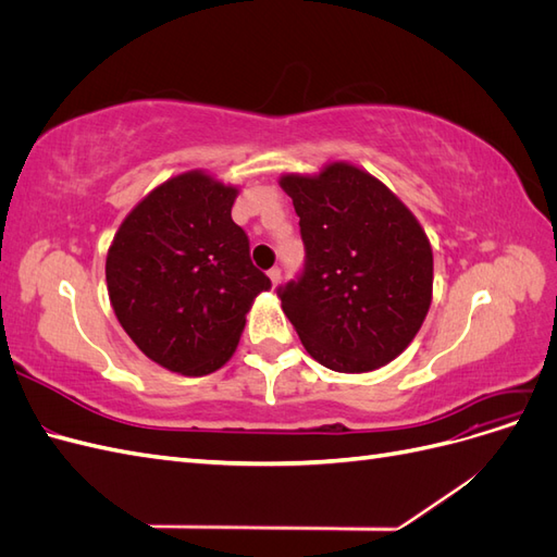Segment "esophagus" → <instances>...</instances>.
Instances as JSON below:
<instances>
[{
  "label": "esophagus",
  "mask_w": 557,
  "mask_h": 557,
  "mask_svg": "<svg viewBox=\"0 0 557 557\" xmlns=\"http://www.w3.org/2000/svg\"><path fill=\"white\" fill-rule=\"evenodd\" d=\"M267 274H269V278H272V283H274V285H278V283H281V269H278V267H272V269H269Z\"/></svg>",
  "instance_id": "esophagus-1"
}]
</instances>
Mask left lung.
Returning a JSON list of instances; mask_svg holds the SVG:
<instances>
[{
    "instance_id": "obj_1",
    "label": "left lung",
    "mask_w": 557,
    "mask_h": 557,
    "mask_svg": "<svg viewBox=\"0 0 557 557\" xmlns=\"http://www.w3.org/2000/svg\"><path fill=\"white\" fill-rule=\"evenodd\" d=\"M278 183L307 248L305 274L278 288V297L307 352L342 374L393 362L432 305L425 230L358 164L327 162L318 174H283Z\"/></svg>"
}]
</instances>
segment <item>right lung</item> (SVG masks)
Here are the masks:
<instances>
[{"instance_id": "right-lung-1", "label": "right lung", "mask_w": 557, "mask_h": 557, "mask_svg": "<svg viewBox=\"0 0 557 557\" xmlns=\"http://www.w3.org/2000/svg\"><path fill=\"white\" fill-rule=\"evenodd\" d=\"M237 185L193 170L150 190L117 227L107 288L117 323L148 360L207 376L237 350L252 301L272 288L232 221Z\"/></svg>"}]
</instances>
